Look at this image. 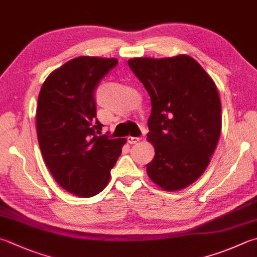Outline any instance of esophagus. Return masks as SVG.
I'll use <instances>...</instances> for the list:
<instances>
[{"instance_id": "34e87169", "label": "esophagus", "mask_w": 257, "mask_h": 257, "mask_svg": "<svg viewBox=\"0 0 257 257\" xmlns=\"http://www.w3.org/2000/svg\"><path fill=\"white\" fill-rule=\"evenodd\" d=\"M140 138H133V137H128L127 138V142L130 143V144H135V143H138L139 141H140Z\"/></svg>"}]
</instances>
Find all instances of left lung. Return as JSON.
Instances as JSON below:
<instances>
[{
    "mask_svg": "<svg viewBox=\"0 0 257 257\" xmlns=\"http://www.w3.org/2000/svg\"><path fill=\"white\" fill-rule=\"evenodd\" d=\"M127 62L151 98L147 140L156 156L147 166L148 176L163 190H182L205 172L220 137L215 81L188 55Z\"/></svg>",
    "mask_w": 257,
    "mask_h": 257,
    "instance_id": "8db88e82",
    "label": "left lung"
}]
</instances>
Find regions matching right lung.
I'll use <instances>...</instances> for the list:
<instances>
[{
	"mask_svg": "<svg viewBox=\"0 0 257 257\" xmlns=\"http://www.w3.org/2000/svg\"><path fill=\"white\" fill-rule=\"evenodd\" d=\"M117 62L74 58L53 70L39 93L36 122L43 160L58 185L77 197H93L107 186L126 143L97 135L103 125L96 118L94 90Z\"/></svg>",
	"mask_w": 257,
	"mask_h": 257,
	"instance_id": "add662e5",
	"label": "right lung"
}]
</instances>
